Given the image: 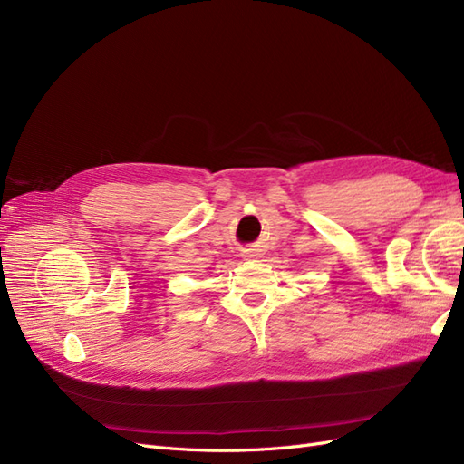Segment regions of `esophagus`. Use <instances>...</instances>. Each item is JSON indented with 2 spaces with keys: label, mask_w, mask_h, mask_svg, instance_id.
<instances>
[{
  "label": "esophagus",
  "mask_w": 464,
  "mask_h": 464,
  "mask_svg": "<svg viewBox=\"0 0 464 464\" xmlns=\"http://www.w3.org/2000/svg\"><path fill=\"white\" fill-rule=\"evenodd\" d=\"M244 256H246V258H255V256H258V255H256L255 249H246V251H244Z\"/></svg>",
  "instance_id": "1"
}]
</instances>
